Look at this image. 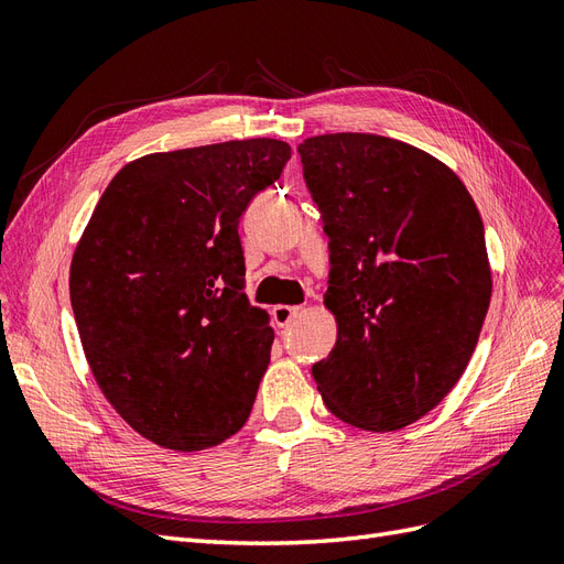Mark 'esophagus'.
<instances>
[{
  "label": "esophagus",
  "instance_id": "1",
  "mask_svg": "<svg viewBox=\"0 0 564 564\" xmlns=\"http://www.w3.org/2000/svg\"><path fill=\"white\" fill-rule=\"evenodd\" d=\"M302 314V307H293V305H276L273 307V319H276L279 326H288L293 319Z\"/></svg>",
  "mask_w": 564,
  "mask_h": 564
}]
</instances>
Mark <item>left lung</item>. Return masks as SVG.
<instances>
[{"label":"left lung","mask_w":564,"mask_h":564,"mask_svg":"<svg viewBox=\"0 0 564 564\" xmlns=\"http://www.w3.org/2000/svg\"><path fill=\"white\" fill-rule=\"evenodd\" d=\"M297 152L338 326L312 379L340 422L405 429L453 391L479 343L494 291L481 214L451 166L402 140L326 133Z\"/></svg>","instance_id":"1"}]
</instances>
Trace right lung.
<instances>
[{
	"label": "right lung",
	"instance_id": "right-lung-1",
	"mask_svg": "<svg viewBox=\"0 0 564 564\" xmlns=\"http://www.w3.org/2000/svg\"><path fill=\"white\" fill-rule=\"evenodd\" d=\"M291 154L276 138L144 154L99 197L70 305L99 391L142 438L195 453L248 422L273 328L245 295L238 221Z\"/></svg>",
	"mask_w": 564,
	"mask_h": 564
}]
</instances>
